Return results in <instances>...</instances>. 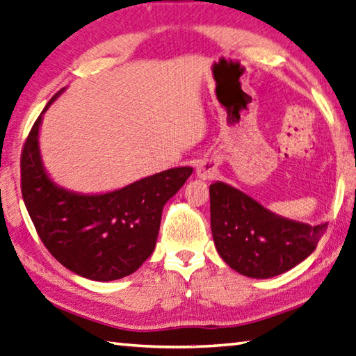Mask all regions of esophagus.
Wrapping results in <instances>:
<instances>
[{"instance_id": "esophagus-1", "label": "esophagus", "mask_w": 356, "mask_h": 356, "mask_svg": "<svg viewBox=\"0 0 356 356\" xmlns=\"http://www.w3.org/2000/svg\"><path fill=\"white\" fill-rule=\"evenodd\" d=\"M197 177L202 180H211L216 176H218V170H216V166L211 162H200V165L197 166L196 170Z\"/></svg>"}]
</instances>
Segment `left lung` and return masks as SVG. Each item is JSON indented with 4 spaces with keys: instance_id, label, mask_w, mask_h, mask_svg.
I'll return each instance as SVG.
<instances>
[{
    "instance_id": "1",
    "label": "left lung",
    "mask_w": 356,
    "mask_h": 356,
    "mask_svg": "<svg viewBox=\"0 0 356 356\" xmlns=\"http://www.w3.org/2000/svg\"><path fill=\"white\" fill-rule=\"evenodd\" d=\"M214 245L238 273L267 280L296 267L315 252L327 222L309 225L267 210L238 188L210 185Z\"/></svg>"
}]
</instances>
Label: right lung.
I'll use <instances>...</instances> for the list:
<instances>
[{
	"instance_id": "1",
	"label": "right lung",
	"mask_w": 356,
	"mask_h": 356,
	"mask_svg": "<svg viewBox=\"0 0 356 356\" xmlns=\"http://www.w3.org/2000/svg\"><path fill=\"white\" fill-rule=\"evenodd\" d=\"M63 90L46 104L26 138L21 193L40 239L63 267L92 281L122 280L154 252L163 207L193 168L166 170L103 194L57 185L44 170L38 136L43 114Z\"/></svg>"
}]
</instances>
